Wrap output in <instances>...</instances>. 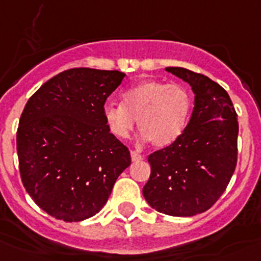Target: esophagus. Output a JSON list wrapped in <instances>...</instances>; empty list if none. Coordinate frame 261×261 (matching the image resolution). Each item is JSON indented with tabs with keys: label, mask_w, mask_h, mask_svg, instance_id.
Listing matches in <instances>:
<instances>
[{
	"label": "esophagus",
	"mask_w": 261,
	"mask_h": 261,
	"mask_svg": "<svg viewBox=\"0 0 261 261\" xmlns=\"http://www.w3.org/2000/svg\"><path fill=\"white\" fill-rule=\"evenodd\" d=\"M130 158H132V161H135V163L143 160V156L140 155L138 152H136V151H130Z\"/></svg>",
	"instance_id": "1"
}]
</instances>
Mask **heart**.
Masks as SVG:
<instances>
[{
    "label": "heart",
    "mask_w": 261,
    "mask_h": 261,
    "mask_svg": "<svg viewBox=\"0 0 261 261\" xmlns=\"http://www.w3.org/2000/svg\"><path fill=\"white\" fill-rule=\"evenodd\" d=\"M123 105L108 103L103 119L118 140L129 137L137 121L141 138L159 148L173 145L185 132L192 111V97L185 86L145 81L121 95Z\"/></svg>",
    "instance_id": "1"
}]
</instances>
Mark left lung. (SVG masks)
<instances>
[{
  "label": "left lung",
  "mask_w": 261,
  "mask_h": 261,
  "mask_svg": "<svg viewBox=\"0 0 261 261\" xmlns=\"http://www.w3.org/2000/svg\"><path fill=\"white\" fill-rule=\"evenodd\" d=\"M165 70L192 87L195 108L183 135L148 156L151 174L142 192L159 213L192 217L209 210L232 178L237 113L227 91L206 75L185 68Z\"/></svg>",
  "instance_id": "8db88e82"
}]
</instances>
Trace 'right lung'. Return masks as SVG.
Masks as SVG:
<instances>
[{
    "label": "right lung",
    "mask_w": 261,
    "mask_h": 261,
    "mask_svg": "<svg viewBox=\"0 0 261 261\" xmlns=\"http://www.w3.org/2000/svg\"><path fill=\"white\" fill-rule=\"evenodd\" d=\"M125 74L74 68L27 102L16 132L21 182L42 210L64 222L97 214L130 152L109 132L103 106Z\"/></svg>",
    "instance_id": "add662e5"
}]
</instances>
